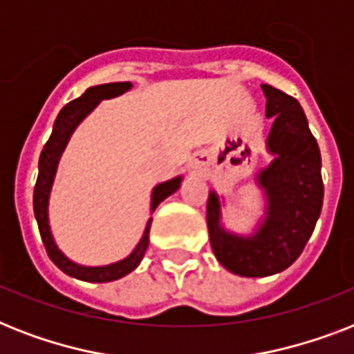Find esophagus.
<instances>
[{"label":"esophagus","mask_w":354,"mask_h":354,"mask_svg":"<svg viewBox=\"0 0 354 354\" xmlns=\"http://www.w3.org/2000/svg\"><path fill=\"white\" fill-rule=\"evenodd\" d=\"M191 167H193V169H198V163L194 161V163H191Z\"/></svg>","instance_id":"1"}]
</instances>
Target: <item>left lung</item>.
<instances>
[{
	"label": "left lung",
	"instance_id": "8db88e82",
	"mask_svg": "<svg viewBox=\"0 0 354 354\" xmlns=\"http://www.w3.org/2000/svg\"><path fill=\"white\" fill-rule=\"evenodd\" d=\"M266 97L270 163L253 182L263 193V215L252 233H235L222 222L226 200L209 191L207 230L218 263L242 277H266L286 270L314 232L324 205L322 156L301 104L274 86L261 84Z\"/></svg>",
	"mask_w": 354,
	"mask_h": 354
}]
</instances>
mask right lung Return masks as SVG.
I'll use <instances>...</instances> for the list:
<instances>
[{
	"instance_id": "add662e5",
	"label": "right lung",
	"mask_w": 354,
	"mask_h": 354,
	"mask_svg": "<svg viewBox=\"0 0 354 354\" xmlns=\"http://www.w3.org/2000/svg\"><path fill=\"white\" fill-rule=\"evenodd\" d=\"M128 90H132L130 82H108V84L91 86L88 90L75 101L68 102L66 106L60 110V113L55 119L53 124V132L49 141L46 143L44 150L40 154V161H38V180L35 185V196H32V204H35V216L38 222V230H40L41 241L47 250V255L53 263L57 264L58 268L62 270L64 274L71 275L75 279L88 281V283H110V281L121 279L124 275L138 268L141 259L145 257V252L149 248V232L152 218H149L147 226H145L143 236L139 239L132 252L128 253L127 257L115 263L102 264V266H86V264H79L71 261L66 253L58 248L55 236L51 232V224H49V198H51V189L55 183V176H57L58 163L62 158L64 150L68 147L69 139L73 136L80 122L84 121L90 115L99 102L104 99H113L122 93H127ZM183 176H174L167 182L158 183L152 189L150 194V213H154V209L169 198L172 193H176L180 185H182Z\"/></svg>"
}]
</instances>
